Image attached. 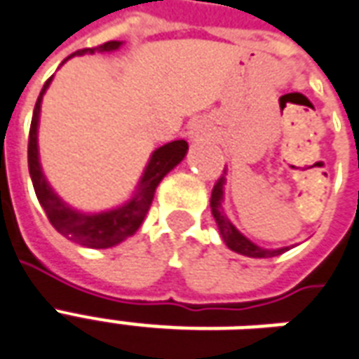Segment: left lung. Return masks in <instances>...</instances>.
Segmentation results:
<instances>
[{
  "mask_svg": "<svg viewBox=\"0 0 359 359\" xmlns=\"http://www.w3.org/2000/svg\"><path fill=\"white\" fill-rule=\"evenodd\" d=\"M224 175H220L218 180H216L215 187H212V195H210V208H212V216H215L216 224H218V230L222 233V240L228 248L236 251V253H241V255H248V257H259V259H266V257H276L284 253V251H288L290 248H282V249H263V248H257L255 243H251V241L245 238V236H241L233 224L228 220L224 216V210H222V195H224Z\"/></svg>",
  "mask_w": 359,
  "mask_h": 359,
  "instance_id": "1",
  "label": "left lung"
}]
</instances>
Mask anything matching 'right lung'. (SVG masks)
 <instances>
[{
  "instance_id": "right-lung-1",
  "label": "right lung",
  "mask_w": 359,
  "mask_h": 359,
  "mask_svg": "<svg viewBox=\"0 0 359 359\" xmlns=\"http://www.w3.org/2000/svg\"><path fill=\"white\" fill-rule=\"evenodd\" d=\"M119 46H121V42L110 40V42H104V44L96 46V48H85V50H79L75 53L83 55V53L94 52H114V50H118ZM50 83H52V77L46 81L44 88L38 96L29 133V172L30 177H32L34 191H36L38 201L44 208L50 224L62 236H65L67 240L94 249L111 248V245H116L119 241L129 238V236H133L139 230V226L143 224L144 216L151 208L156 187L162 182V177L184 160L185 152H187V143L184 139L182 141H172V143L164 144V147H160V149L152 152L149 166L144 170L143 180L139 184V189L135 193L133 199L123 207L114 208V210H108V212H100V215H81L77 210H71L52 191V187L48 185L44 174H42L40 162H38L36 137L38 119H40V102H42V96H44L46 88L50 86Z\"/></svg>"
}]
</instances>
